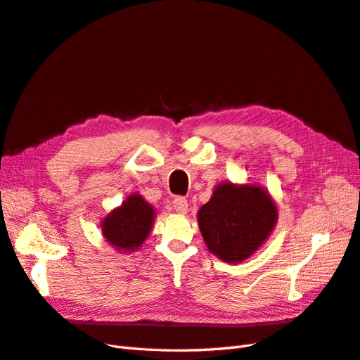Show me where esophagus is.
Masks as SVG:
<instances>
[{
  "label": "esophagus",
  "instance_id": "esophagus-1",
  "mask_svg": "<svg viewBox=\"0 0 360 360\" xmlns=\"http://www.w3.org/2000/svg\"><path fill=\"white\" fill-rule=\"evenodd\" d=\"M172 207H174V210H176V213H179V214H184V213L188 212V207H189V204H188V200H186V198L177 197L176 200L172 201Z\"/></svg>",
  "mask_w": 360,
  "mask_h": 360
}]
</instances>
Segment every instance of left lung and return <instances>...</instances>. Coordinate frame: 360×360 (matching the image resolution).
Masks as SVG:
<instances>
[{
	"label": "left lung",
	"instance_id": "1",
	"mask_svg": "<svg viewBox=\"0 0 360 360\" xmlns=\"http://www.w3.org/2000/svg\"><path fill=\"white\" fill-rule=\"evenodd\" d=\"M207 249L228 264L252 257L275 230L278 207L257 183L222 181L197 213Z\"/></svg>",
	"mask_w": 360,
	"mask_h": 360
}]
</instances>
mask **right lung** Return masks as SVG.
<instances>
[{
  "mask_svg": "<svg viewBox=\"0 0 360 360\" xmlns=\"http://www.w3.org/2000/svg\"><path fill=\"white\" fill-rule=\"evenodd\" d=\"M155 217V207L135 192L103 217L101 231L105 240L120 254L135 252L147 240Z\"/></svg>",
  "mask_w": 360,
  "mask_h": 360,
  "instance_id": "right-lung-1",
  "label": "right lung"
}]
</instances>
